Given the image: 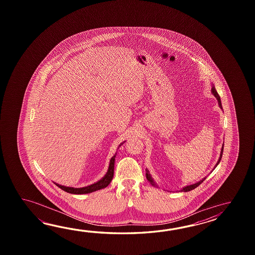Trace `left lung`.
I'll return each instance as SVG.
<instances>
[{
  "label": "left lung",
  "mask_w": 255,
  "mask_h": 255,
  "mask_svg": "<svg viewBox=\"0 0 255 255\" xmlns=\"http://www.w3.org/2000/svg\"><path fill=\"white\" fill-rule=\"evenodd\" d=\"M212 94L216 98L217 101H218V104H219V107L221 108V109H222V101H221V98H220V96H219V94L217 93L216 91V88H215V87H214V85L213 84H212ZM223 146H224V144H222V150H221V154H220V157H219V159H218V161H217L216 165H215V167H214V168H216L217 166L219 165V163H220V161H221V159H222V153H223ZM213 168V169H214ZM213 169H212V171H213ZM146 179L150 182V184L152 185V186H154V187H157V185L156 182H155V180L153 179V178L151 177V175H150V173H149V171H148V169L147 168H146ZM207 177H205V178H203V179H201L200 181H198V182H196V183H194V184H191V185H188V186H185V187H183L181 190H179V191H184V192H187V191H190V190H194L195 188H197L199 185H201L205 179H206Z\"/></svg>",
  "instance_id": "left-lung-1"
}]
</instances>
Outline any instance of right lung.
<instances>
[{
  "label": "right lung",
  "mask_w": 255,
  "mask_h": 255,
  "mask_svg": "<svg viewBox=\"0 0 255 255\" xmlns=\"http://www.w3.org/2000/svg\"><path fill=\"white\" fill-rule=\"evenodd\" d=\"M125 142L126 141L122 142L118 148H120V146H121V145H123ZM116 156H117V153L115 154L113 157H111V159H110V161H109V169H108L107 173L105 174V176H104L103 178L101 179H99L97 182L93 183V184L88 185V186L83 187V188L66 187V186H64V185H60L58 184V183H55V182H54V184L56 185L57 187H59L60 189L65 190V191L68 192V193H71V194H87V193H91V192L97 191V190L105 189L106 187L109 186V183L111 182V180L113 179Z\"/></svg>",
  "instance_id": "right-lung-1"
}]
</instances>
